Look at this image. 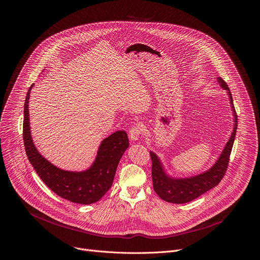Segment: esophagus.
Instances as JSON below:
<instances>
[{
  "label": "esophagus",
  "mask_w": 260,
  "mask_h": 260,
  "mask_svg": "<svg viewBox=\"0 0 260 260\" xmlns=\"http://www.w3.org/2000/svg\"><path fill=\"white\" fill-rule=\"evenodd\" d=\"M141 134H142V128L140 125L136 124L134 126L131 127L129 132H128V136H129V139L132 141H137L139 140V138L141 137Z\"/></svg>",
  "instance_id": "esophagus-1"
}]
</instances>
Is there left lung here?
Returning a JSON list of instances; mask_svg holds the SVG:
<instances>
[{
  "label": "left lung",
  "mask_w": 260,
  "mask_h": 260,
  "mask_svg": "<svg viewBox=\"0 0 260 260\" xmlns=\"http://www.w3.org/2000/svg\"><path fill=\"white\" fill-rule=\"evenodd\" d=\"M219 83L221 84V87L228 90L232 108L234 111L235 116V126L234 132L224 147V150L222 151L220 157L216 161V164L206 173L198 175L196 177L191 178H185V179H173L165 173L162 166L157 158L156 154L153 152H150L151 160H152V182H153V188L155 192L158 194L160 199H162L166 202L173 203V204H184L188 203L200 196L204 194L211 188L215 187L216 185L220 183L222 178L224 177L230 162V156L232 153L233 145L237 133L238 127V115L235 110L233 96L231 93V90L229 88V85L226 82L218 78Z\"/></svg>",
  "instance_id": "obj_1"
}]
</instances>
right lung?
Segmentation results:
<instances>
[{
	"label": "right lung",
	"mask_w": 260,
	"mask_h": 260,
	"mask_svg": "<svg viewBox=\"0 0 260 260\" xmlns=\"http://www.w3.org/2000/svg\"><path fill=\"white\" fill-rule=\"evenodd\" d=\"M31 86L25 96L22 126L23 144L29 162L42 181L58 197L81 205L98 202L112 186L119 160L129 144L127 134L118 131L103 140L95 161L87 171L60 170L45 159L32 143L28 121V99Z\"/></svg>",
	"instance_id": "add662e5"
}]
</instances>
